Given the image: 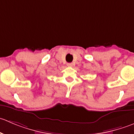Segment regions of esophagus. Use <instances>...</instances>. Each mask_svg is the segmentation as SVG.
Returning <instances> with one entry per match:
<instances>
[{
    "mask_svg": "<svg viewBox=\"0 0 134 134\" xmlns=\"http://www.w3.org/2000/svg\"><path fill=\"white\" fill-rule=\"evenodd\" d=\"M72 63H67V66H69V67H71V66H72Z\"/></svg>",
    "mask_w": 134,
    "mask_h": 134,
    "instance_id": "1",
    "label": "esophagus"
}]
</instances>
